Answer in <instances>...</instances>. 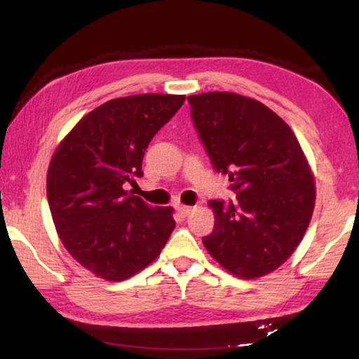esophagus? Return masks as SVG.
<instances>
[{
    "label": "esophagus",
    "instance_id": "esophagus-1",
    "mask_svg": "<svg viewBox=\"0 0 359 359\" xmlns=\"http://www.w3.org/2000/svg\"><path fill=\"white\" fill-rule=\"evenodd\" d=\"M177 210H179V214H180L182 217H187V215H190V214H191V210H193V208H190V205H184V204H179V205H177Z\"/></svg>",
    "mask_w": 359,
    "mask_h": 359
}]
</instances>
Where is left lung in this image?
<instances>
[{
    "instance_id": "1",
    "label": "left lung",
    "mask_w": 359,
    "mask_h": 359,
    "mask_svg": "<svg viewBox=\"0 0 359 359\" xmlns=\"http://www.w3.org/2000/svg\"><path fill=\"white\" fill-rule=\"evenodd\" d=\"M191 118L238 201H209L214 231L205 250L245 280L271 274L299 245L315 208L312 168L290 126L253 98L231 92L188 96Z\"/></svg>"
}]
</instances>
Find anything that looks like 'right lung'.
I'll return each mask as SVG.
<instances>
[{"mask_svg": "<svg viewBox=\"0 0 359 359\" xmlns=\"http://www.w3.org/2000/svg\"><path fill=\"white\" fill-rule=\"evenodd\" d=\"M185 95L142 93L104 102L58 144L47 199L66 250L96 277L121 282L160 257L175 228L174 209L150 208L125 190L142 177L151 137Z\"/></svg>", "mask_w": 359, "mask_h": 359, "instance_id": "add662e5", "label": "right lung"}]
</instances>
